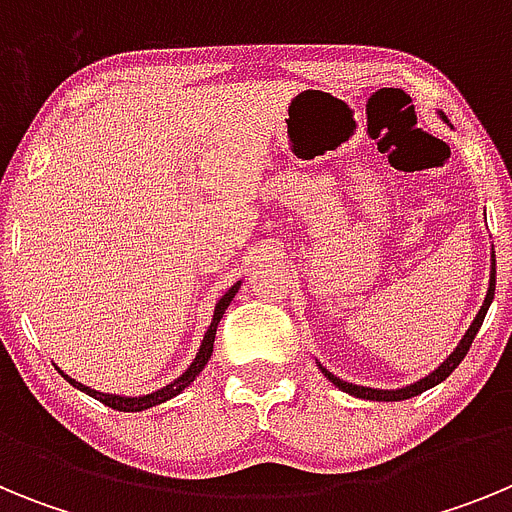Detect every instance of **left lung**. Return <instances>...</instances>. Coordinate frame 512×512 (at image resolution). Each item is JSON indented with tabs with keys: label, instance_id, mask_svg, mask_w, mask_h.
I'll return each mask as SVG.
<instances>
[{
	"label": "left lung",
	"instance_id": "1",
	"mask_svg": "<svg viewBox=\"0 0 512 512\" xmlns=\"http://www.w3.org/2000/svg\"><path fill=\"white\" fill-rule=\"evenodd\" d=\"M438 115H441L443 122H449V120H446V115H443V112H438ZM490 261H492V266H490V287H487L485 302H482V307H479L477 318L472 320V325H469V328H467L464 338H461V341L456 343L454 351H451V354L446 356V359H443L441 364H438L431 374H425L423 379H418V382H413V384L397 387V390H374V387H361V384H351V382H346V379H338L336 374H330L328 369H325V366L320 364V361H318V369L325 374V377H328V382L336 384L338 390H343V392H348V395L359 397V400H374V402L410 400V397L420 395V392L431 390V387L441 384L443 379L449 377V374L454 372L456 366H459L461 361H464V356H467V351H469V346H472L474 336H477L479 328H482V323H485V315H487V310H490L492 300H495V251H492V259Z\"/></svg>",
	"mask_w": 512,
	"mask_h": 512
}]
</instances>
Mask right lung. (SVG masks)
Masks as SVG:
<instances>
[{
	"instance_id": "1",
	"label": "right lung",
	"mask_w": 512,
	"mask_h": 512,
	"mask_svg": "<svg viewBox=\"0 0 512 512\" xmlns=\"http://www.w3.org/2000/svg\"><path fill=\"white\" fill-rule=\"evenodd\" d=\"M238 289H241V282H235L233 287H230L228 292H225V295L220 297V300H217L215 312H212L210 328H207L205 338H202L200 351H197L194 361L187 366V369H184L182 374H179V377L174 379V382H169V384H166V387H161V390L148 392V395H135V397L112 395V392L92 390V387H87V384H81V382H76V379H71L69 374H63L61 369H58V366H56V369H58V372H61V377L66 379V382L74 384L76 390H81V392H84V395L94 397V400H99V402H102V405H107V408H112V410H120V413H143V410L156 408V405H161V402L171 400V397H176V395H179V392L187 390L189 384H192L194 379L200 377V372H202V369H205L207 361H210V356H212V346H215V333H217V325H220V318H223V315H225V310H228V305H230V302H233V297H235V292H238Z\"/></svg>"
}]
</instances>
